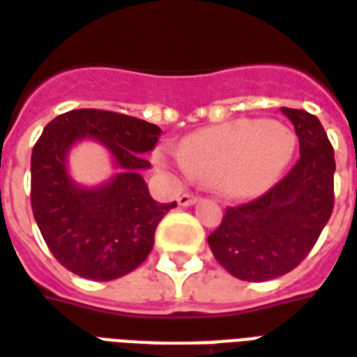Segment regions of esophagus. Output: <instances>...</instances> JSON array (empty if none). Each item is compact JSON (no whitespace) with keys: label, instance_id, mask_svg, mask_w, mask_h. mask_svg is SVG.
Instances as JSON below:
<instances>
[{"label":"esophagus","instance_id":"34e87169","mask_svg":"<svg viewBox=\"0 0 357 357\" xmlns=\"http://www.w3.org/2000/svg\"><path fill=\"white\" fill-rule=\"evenodd\" d=\"M197 199H199V197L193 195V193H183V195H179L178 203L181 204V206H189V204L197 203Z\"/></svg>","mask_w":357,"mask_h":357}]
</instances>
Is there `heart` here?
<instances>
[{
	"instance_id": "1",
	"label": "heart",
	"mask_w": 357,
	"mask_h": 357,
	"mask_svg": "<svg viewBox=\"0 0 357 357\" xmlns=\"http://www.w3.org/2000/svg\"><path fill=\"white\" fill-rule=\"evenodd\" d=\"M296 151V137L288 127L259 118H239L206 127L185 137L179 153L156 151L162 168H176L185 176L218 179L228 193L259 195L276 183Z\"/></svg>"
}]
</instances>
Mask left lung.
<instances>
[{"mask_svg": "<svg viewBox=\"0 0 357 357\" xmlns=\"http://www.w3.org/2000/svg\"><path fill=\"white\" fill-rule=\"evenodd\" d=\"M300 139L296 166L265 195L228 206L208 236L214 259L231 276L263 282L290 273L317 243L335 206V151L305 109L282 108Z\"/></svg>", "mask_w": 357, "mask_h": 357, "instance_id": "1", "label": "left lung"}]
</instances>
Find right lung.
<instances>
[{"instance_id": "1", "label": "right lung", "mask_w": 357, "mask_h": 357, "mask_svg": "<svg viewBox=\"0 0 357 357\" xmlns=\"http://www.w3.org/2000/svg\"><path fill=\"white\" fill-rule=\"evenodd\" d=\"M162 129L106 109H71L44 127L32 149L31 204L40 234L67 271L89 280H116L143 263L154 231L174 203H156L141 172L151 166ZM84 136L100 140L120 174L100 188L77 186L66 172L68 149Z\"/></svg>"}]
</instances>
